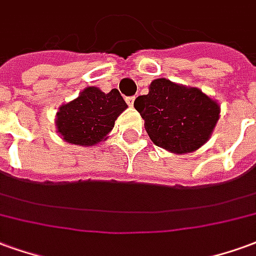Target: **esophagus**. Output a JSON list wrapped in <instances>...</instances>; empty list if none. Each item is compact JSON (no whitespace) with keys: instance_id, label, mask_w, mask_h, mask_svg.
I'll list each match as a JSON object with an SVG mask.
<instances>
[{"instance_id":"esophagus-1","label":"esophagus","mask_w":256,"mask_h":256,"mask_svg":"<svg viewBox=\"0 0 256 256\" xmlns=\"http://www.w3.org/2000/svg\"><path fill=\"white\" fill-rule=\"evenodd\" d=\"M126 104L130 106H134V102H135V96H128V98H126Z\"/></svg>"}]
</instances>
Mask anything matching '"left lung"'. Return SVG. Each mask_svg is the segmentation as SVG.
<instances>
[{"label": "left lung", "mask_w": 256, "mask_h": 256, "mask_svg": "<svg viewBox=\"0 0 256 256\" xmlns=\"http://www.w3.org/2000/svg\"><path fill=\"white\" fill-rule=\"evenodd\" d=\"M134 106L152 143L174 154L202 147L220 118V105L200 90L164 78L152 80L148 94L138 96Z\"/></svg>", "instance_id": "left-lung-1"}]
</instances>
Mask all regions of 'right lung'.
Segmentation results:
<instances>
[{
    "instance_id": "obj_1",
    "label": "right lung",
    "mask_w": 256,
    "mask_h": 256,
    "mask_svg": "<svg viewBox=\"0 0 256 256\" xmlns=\"http://www.w3.org/2000/svg\"><path fill=\"white\" fill-rule=\"evenodd\" d=\"M128 108L113 88L104 92L98 87H87L76 100L60 106L56 126L61 138L78 146H95L108 139L117 117Z\"/></svg>"
}]
</instances>
